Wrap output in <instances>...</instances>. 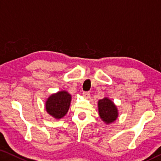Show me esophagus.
Returning <instances> with one entry per match:
<instances>
[{"label":"esophagus","mask_w":161,"mask_h":161,"mask_svg":"<svg viewBox=\"0 0 161 161\" xmlns=\"http://www.w3.org/2000/svg\"><path fill=\"white\" fill-rule=\"evenodd\" d=\"M83 97L86 99H89L90 97V93L89 92H83Z\"/></svg>","instance_id":"34e87169"}]
</instances>
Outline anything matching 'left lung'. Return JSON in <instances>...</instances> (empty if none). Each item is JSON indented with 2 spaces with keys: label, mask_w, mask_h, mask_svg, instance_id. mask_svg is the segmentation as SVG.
Returning a JSON list of instances; mask_svg holds the SVG:
<instances>
[{
  "label": "left lung",
  "mask_w": 161,
  "mask_h": 161,
  "mask_svg": "<svg viewBox=\"0 0 161 161\" xmlns=\"http://www.w3.org/2000/svg\"><path fill=\"white\" fill-rule=\"evenodd\" d=\"M98 112L101 119L106 124L114 123L119 117V110L115 103L108 97L98 101Z\"/></svg>",
  "instance_id": "obj_1"
}]
</instances>
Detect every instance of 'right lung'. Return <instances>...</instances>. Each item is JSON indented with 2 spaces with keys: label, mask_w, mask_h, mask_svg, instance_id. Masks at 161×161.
<instances>
[{
  "label": "right lung",
  "mask_w": 161,
  "mask_h": 161,
  "mask_svg": "<svg viewBox=\"0 0 161 161\" xmlns=\"http://www.w3.org/2000/svg\"><path fill=\"white\" fill-rule=\"evenodd\" d=\"M72 96L66 90L52 94L45 103V108L49 115L55 119H60L66 115L70 107Z\"/></svg>",
  "instance_id": "right-lung-1"
}]
</instances>
